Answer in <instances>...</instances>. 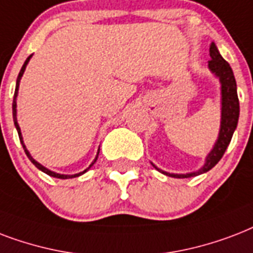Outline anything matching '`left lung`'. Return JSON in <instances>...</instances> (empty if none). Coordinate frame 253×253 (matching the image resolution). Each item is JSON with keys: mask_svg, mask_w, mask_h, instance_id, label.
<instances>
[{"mask_svg": "<svg viewBox=\"0 0 253 253\" xmlns=\"http://www.w3.org/2000/svg\"><path fill=\"white\" fill-rule=\"evenodd\" d=\"M210 58L209 60V68L210 71L214 74L216 78H219L220 82V93H222V117H220V129H219L218 140L215 142L214 148L211 149V152L206 157V162L205 165L202 166L198 171H193V173L186 174H174L168 173L164 170L158 169L156 165H152L161 171L165 175L173 178H190L199 175L211 170L214 168L220 158L223 157V154L226 152V149L228 148V145L231 142L232 134H234L235 129L238 126L239 120V99H238V91H236V80H235L234 72L232 68L230 67L228 62L223 59V56L219 54L218 47L215 46V43L212 42L210 46Z\"/></svg>", "mask_w": 253, "mask_h": 253, "instance_id": "left-lung-1", "label": "left lung"}]
</instances>
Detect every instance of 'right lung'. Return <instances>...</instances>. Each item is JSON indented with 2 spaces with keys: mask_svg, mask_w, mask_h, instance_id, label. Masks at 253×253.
Wrapping results in <instances>:
<instances>
[{
  "mask_svg": "<svg viewBox=\"0 0 253 253\" xmlns=\"http://www.w3.org/2000/svg\"><path fill=\"white\" fill-rule=\"evenodd\" d=\"M33 55H30L29 58H27L26 60H25V63H23L22 68H21V71H19L18 74V78H17V84H15V92H14V99H13V120H14V125H15V128H17V132H18V136H19V141H21V144H22L23 146V150H25V153H26V156L29 157V160H30L33 164H34L37 168H38L39 170H42L43 173H46L47 175H50V177H54V178H60V179H67V178H75V177H79V175H82V174H84L87 170H89V168H91L93 164L96 162V160H97V157H99V152H100V149L97 150V154H96V158L92 161V164L89 166H88L87 169L83 170V171H80V173L78 174H72V175H66V174H59V173H55V171H51V170H48L47 168H44V166H42L39 162H37L34 160V158L31 157V154L29 153V150L26 149V146H25V144H23V138H22V133H21V128H19V125H18V121H17V96H18V88H19V82H21V78H22L23 75V72H25V70H26V66L27 63H29V60H30V58Z\"/></svg>",
  "mask_w": 253,
  "mask_h": 253,
  "instance_id": "obj_1",
  "label": "right lung"
}]
</instances>
